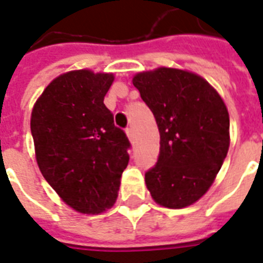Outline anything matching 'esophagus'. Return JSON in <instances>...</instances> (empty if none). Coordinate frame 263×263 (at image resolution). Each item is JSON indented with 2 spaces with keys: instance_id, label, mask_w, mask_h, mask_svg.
<instances>
[{
  "instance_id": "obj_1",
  "label": "esophagus",
  "mask_w": 263,
  "mask_h": 263,
  "mask_svg": "<svg viewBox=\"0 0 263 263\" xmlns=\"http://www.w3.org/2000/svg\"><path fill=\"white\" fill-rule=\"evenodd\" d=\"M125 134H127L128 139L131 140V142H134V139H135V135H134V131H132V128H127V129H125Z\"/></svg>"
}]
</instances>
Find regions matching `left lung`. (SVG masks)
I'll list each match as a JSON object with an SVG mask.
<instances>
[{"label": "left lung", "mask_w": 263, "mask_h": 263, "mask_svg": "<svg viewBox=\"0 0 263 263\" xmlns=\"http://www.w3.org/2000/svg\"><path fill=\"white\" fill-rule=\"evenodd\" d=\"M132 83L160 131V157L144 175L150 195L162 208L194 204L212 187L228 153L224 99L202 76L179 68L138 72Z\"/></svg>", "instance_id": "1"}]
</instances>
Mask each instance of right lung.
I'll use <instances>...</instances> for the list:
<instances>
[{
	"label": "right lung",
	"mask_w": 263,
	"mask_h": 263,
	"mask_svg": "<svg viewBox=\"0 0 263 263\" xmlns=\"http://www.w3.org/2000/svg\"><path fill=\"white\" fill-rule=\"evenodd\" d=\"M113 73L76 69L53 79L31 111L39 171L64 203L99 214L116 203L127 168V136L103 98Z\"/></svg>",
	"instance_id": "add662e5"
}]
</instances>
